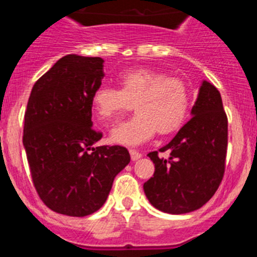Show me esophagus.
<instances>
[{
	"instance_id": "34e87169",
	"label": "esophagus",
	"mask_w": 257,
	"mask_h": 257,
	"mask_svg": "<svg viewBox=\"0 0 257 257\" xmlns=\"http://www.w3.org/2000/svg\"><path fill=\"white\" fill-rule=\"evenodd\" d=\"M130 156H131V160L138 161L140 157H142V153H139V152L135 151V149H130Z\"/></svg>"
}]
</instances>
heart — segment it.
Instances as JSON below:
<instances>
[{"label":"heart","mask_w":257,"mask_h":257,"mask_svg":"<svg viewBox=\"0 0 257 257\" xmlns=\"http://www.w3.org/2000/svg\"><path fill=\"white\" fill-rule=\"evenodd\" d=\"M119 88L100 85L92 94V106L103 121H113L135 106L136 114L115 126L110 140L122 145H139L158 131L169 135L185 122L190 92L179 77L161 70L140 68L118 76Z\"/></svg>","instance_id":"heart-1"}]
</instances>
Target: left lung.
<instances>
[{"instance_id":"obj_1","label":"left lung","mask_w":257,"mask_h":257,"mask_svg":"<svg viewBox=\"0 0 257 257\" xmlns=\"http://www.w3.org/2000/svg\"><path fill=\"white\" fill-rule=\"evenodd\" d=\"M193 117L160 152H151L153 178L144 183L152 205L163 212L179 215L198 210L211 199L225 171L228 118L217 88L202 82Z\"/></svg>"}]
</instances>
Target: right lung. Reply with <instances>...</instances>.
Returning a JSON list of instances; mask_svg holds the SVG:
<instances>
[{
  "label": "right lung",
  "instance_id": "1",
  "mask_svg": "<svg viewBox=\"0 0 257 257\" xmlns=\"http://www.w3.org/2000/svg\"><path fill=\"white\" fill-rule=\"evenodd\" d=\"M101 58L67 55L35 83L24 114L23 144L33 185L50 210L82 217L105 203L115 175L130 162L121 145L92 144V94L103 79Z\"/></svg>",
  "mask_w": 257,
  "mask_h": 257
}]
</instances>
